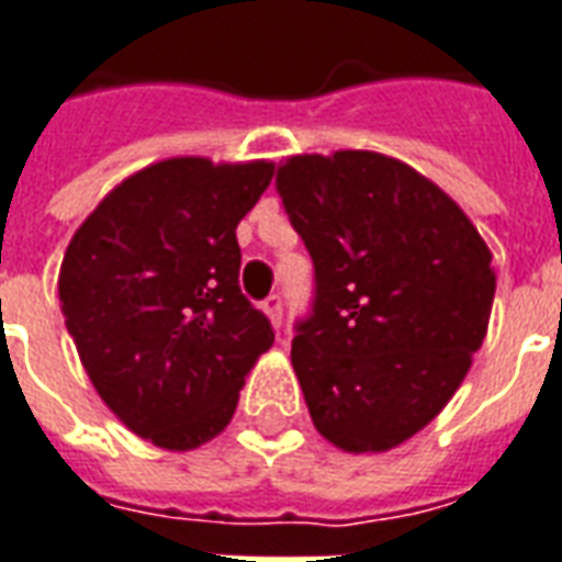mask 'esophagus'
<instances>
[{"label":"esophagus","mask_w":562,"mask_h":562,"mask_svg":"<svg viewBox=\"0 0 562 562\" xmlns=\"http://www.w3.org/2000/svg\"><path fill=\"white\" fill-rule=\"evenodd\" d=\"M261 310L268 313V318L273 327H280L282 324V297L280 294H268V297H265V303H261Z\"/></svg>","instance_id":"34e87169"}]
</instances>
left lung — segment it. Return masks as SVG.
<instances>
[{
	"label": "left lung",
	"mask_w": 562,
	"mask_h": 562,
	"mask_svg": "<svg viewBox=\"0 0 562 562\" xmlns=\"http://www.w3.org/2000/svg\"><path fill=\"white\" fill-rule=\"evenodd\" d=\"M277 193L315 270L292 339L310 417L345 452L393 450L468 375L492 315V252L440 187L384 154H297Z\"/></svg>",
	"instance_id": "8db88e82"
}]
</instances>
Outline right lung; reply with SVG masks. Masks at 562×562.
I'll list each match as a JSON object with an SVG mask.
<instances>
[{"label": "right lung", "mask_w": 562, "mask_h": 562, "mask_svg": "<svg viewBox=\"0 0 562 562\" xmlns=\"http://www.w3.org/2000/svg\"><path fill=\"white\" fill-rule=\"evenodd\" d=\"M273 164L172 157L112 190L68 244L59 301L91 384L164 450L217 438L273 342L238 285L235 228Z\"/></svg>", "instance_id": "add662e5"}]
</instances>
